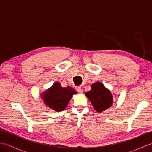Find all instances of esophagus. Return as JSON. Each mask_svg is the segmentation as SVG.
I'll use <instances>...</instances> for the list:
<instances>
[{
    "label": "esophagus",
    "instance_id": "obj_1",
    "mask_svg": "<svg viewBox=\"0 0 152 152\" xmlns=\"http://www.w3.org/2000/svg\"><path fill=\"white\" fill-rule=\"evenodd\" d=\"M76 91H78L79 93H83V89H82L81 87H76Z\"/></svg>",
    "mask_w": 152,
    "mask_h": 152
}]
</instances>
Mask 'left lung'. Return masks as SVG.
Instances as JSON below:
<instances>
[{"mask_svg": "<svg viewBox=\"0 0 152 152\" xmlns=\"http://www.w3.org/2000/svg\"><path fill=\"white\" fill-rule=\"evenodd\" d=\"M86 95L91 102L93 108L98 112L109 108L113 103L112 93L99 82L93 83L91 89L86 92Z\"/></svg>", "mask_w": 152, "mask_h": 152, "instance_id": "obj_1", "label": "left lung"}]
</instances>
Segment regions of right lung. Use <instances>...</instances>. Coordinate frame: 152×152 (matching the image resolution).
<instances>
[{"mask_svg": "<svg viewBox=\"0 0 152 152\" xmlns=\"http://www.w3.org/2000/svg\"><path fill=\"white\" fill-rule=\"evenodd\" d=\"M76 93L70 87L63 88L59 82H55L50 88L42 93L41 98L48 107L56 112H61L65 109L73 95Z\"/></svg>", "mask_w": 152, "mask_h": 152, "instance_id": "add662e5", "label": "right lung"}]
</instances>
